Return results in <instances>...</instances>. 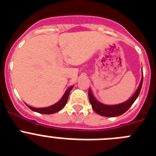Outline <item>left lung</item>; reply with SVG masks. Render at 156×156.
<instances>
[{
    "instance_id": "left-lung-1",
    "label": "left lung",
    "mask_w": 156,
    "mask_h": 156,
    "mask_svg": "<svg viewBox=\"0 0 156 156\" xmlns=\"http://www.w3.org/2000/svg\"><path fill=\"white\" fill-rule=\"evenodd\" d=\"M142 83H143V76L140 80V85H139L137 90L134 93V94L132 96L129 100H127L125 102L122 103L119 105H103L98 101L94 97L92 94L91 90L89 89L88 91V96H89V101H90V104H91L92 108L95 112H97L99 115H102V116L106 117H114V116H118L124 112H126L130 107L135 100L137 99L138 97L139 94H140V90H141V87H142Z\"/></svg>"
}]
</instances>
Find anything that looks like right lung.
I'll return each mask as SVG.
<instances>
[{"instance_id": "1", "label": "right lung", "mask_w": 156, "mask_h": 156, "mask_svg": "<svg viewBox=\"0 0 156 156\" xmlns=\"http://www.w3.org/2000/svg\"><path fill=\"white\" fill-rule=\"evenodd\" d=\"M73 87V86L70 87L69 88L67 89V90L66 91V93L64 94L63 95V97L62 98L61 100L58 101L56 104L53 105L51 106H49V107H46V108H34V107H31V106L28 105L29 108H30L31 110L34 112H39V113L41 114H53L57 112L60 111L62 108L66 105V104L67 103V101H68V98H69V94L70 90H72V88Z\"/></svg>"}]
</instances>
